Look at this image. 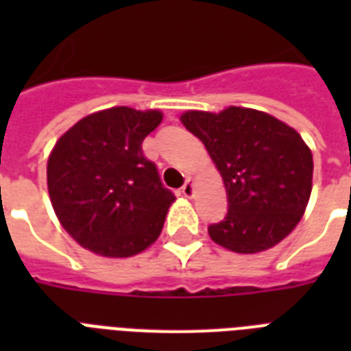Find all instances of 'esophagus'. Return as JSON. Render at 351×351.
<instances>
[{
    "label": "esophagus",
    "instance_id": "esophagus-1",
    "mask_svg": "<svg viewBox=\"0 0 351 351\" xmlns=\"http://www.w3.org/2000/svg\"><path fill=\"white\" fill-rule=\"evenodd\" d=\"M193 193H195V184H193V180H187L186 184L182 186V195L187 198H191Z\"/></svg>",
    "mask_w": 351,
    "mask_h": 351
}]
</instances>
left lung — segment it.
I'll return each instance as SVG.
<instances>
[{"label": "left lung", "instance_id": "8db88e82", "mask_svg": "<svg viewBox=\"0 0 351 351\" xmlns=\"http://www.w3.org/2000/svg\"><path fill=\"white\" fill-rule=\"evenodd\" d=\"M222 175L228 215L209 237L234 253L266 251L286 239L311 195L313 156L300 134L271 114L245 107L180 117Z\"/></svg>", "mask_w": 351, "mask_h": 351}]
</instances>
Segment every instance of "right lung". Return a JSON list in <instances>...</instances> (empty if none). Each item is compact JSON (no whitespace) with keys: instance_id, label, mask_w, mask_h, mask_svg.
<instances>
[{"instance_id":"1","label":"right lung","mask_w":351,"mask_h":351,"mask_svg":"<svg viewBox=\"0 0 351 351\" xmlns=\"http://www.w3.org/2000/svg\"><path fill=\"white\" fill-rule=\"evenodd\" d=\"M160 111L111 107L74 123L47 162L52 208L71 237L96 255L123 258L158 239L175 195L142 142Z\"/></svg>"}]
</instances>
